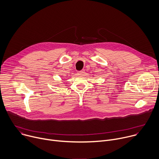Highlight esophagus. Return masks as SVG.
<instances>
[{"mask_svg":"<svg viewBox=\"0 0 159 159\" xmlns=\"http://www.w3.org/2000/svg\"><path fill=\"white\" fill-rule=\"evenodd\" d=\"M84 72H85V70H82L81 71H78L77 74H78V75H82L83 74H84Z\"/></svg>","mask_w":159,"mask_h":159,"instance_id":"34e87169","label":"esophagus"}]
</instances>
